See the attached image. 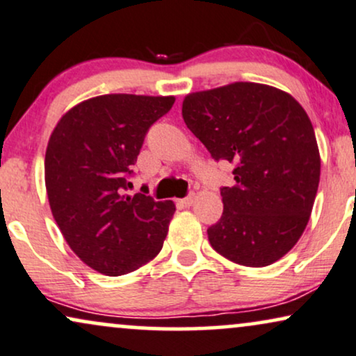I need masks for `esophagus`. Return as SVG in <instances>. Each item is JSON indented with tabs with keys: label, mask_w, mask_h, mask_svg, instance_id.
Listing matches in <instances>:
<instances>
[{
	"label": "esophagus",
	"mask_w": 356,
	"mask_h": 356,
	"mask_svg": "<svg viewBox=\"0 0 356 356\" xmlns=\"http://www.w3.org/2000/svg\"><path fill=\"white\" fill-rule=\"evenodd\" d=\"M193 200H195V193H188V195L184 197V199H179L177 204L182 207H191L193 204Z\"/></svg>",
	"instance_id": "obj_1"
}]
</instances>
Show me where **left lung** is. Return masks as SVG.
<instances>
[{
  "instance_id": "8db88e82",
  "label": "left lung",
  "mask_w": 356,
  "mask_h": 356,
  "mask_svg": "<svg viewBox=\"0 0 356 356\" xmlns=\"http://www.w3.org/2000/svg\"><path fill=\"white\" fill-rule=\"evenodd\" d=\"M182 116L215 161L235 164V186L220 188L222 218L207 230L211 248L250 268L281 259L304 233L321 181L304 108L282 90L235 82L187 95Z\"/></svg>"
}]
</instances>
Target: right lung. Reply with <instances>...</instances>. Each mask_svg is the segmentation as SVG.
<instances>
[{
  "label": "right lung",
  "instance_id": "add662e5",
  "mask_svg": "<svg viewBox=\"0 0 356 356\" xmlns=\"http://www.w3.org/2000/svg\"><path fill=\"white\" fill-rule=\"evenodd\" d=\"M174 97L111 93L62 116L46 151V188L65 241L87 266L106 276L141 268L163 248L175 205L126 193L152 124ZM143 191V188H141Z\"/></svg>",
  "mask_w": 356,
  "mask_h": 356
}]
</instances>
